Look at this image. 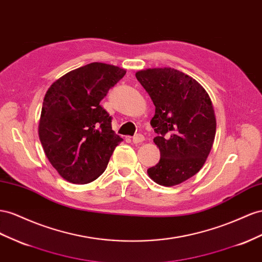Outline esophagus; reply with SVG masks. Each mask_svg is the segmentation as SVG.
Instances as JSON below:
<instances>
[{"instance_id":"obj_1","label":"esophagus","mask_w":262,"mask_h":262,"mask_svg":"<svg viewBox=\"0 0 262 262\" xmlns=\"http://www.w3.org/2000/svg\"><path fill=\"white\" fill-rule=\"evenodd\" d=\"M132 141H133V143H136V144H138V143H141V142H143V141H144V137L142 136V134H140V133H138V134H136V136H134V137L132 138Z\"/></svg>"}]
</instances>
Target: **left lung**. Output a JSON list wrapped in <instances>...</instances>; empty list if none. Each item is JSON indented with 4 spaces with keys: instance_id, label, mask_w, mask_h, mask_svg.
<instances>
[{
    "instance_id": "left-lung-1",
    "label": "left lung",
    "mask_w": 262,
    "mask_h": 262,
    "mask_svg": "<svg viewBox=\"0 0 262 262\" xmlns=\"http://www.w3.org/2000/svg\"><path fill=\"white\" fill-rule=\"evenodd\" d=\"M136 77L155 105L151 125L161 159L147 174L160 185H178L200 171L213 146V103L199 82L174 68L140 70Z\"/></svg>"
}]
</instances>
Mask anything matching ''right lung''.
<instances>
[{
	"mask_svg": "<svg viewBox=\"0 0 262 262\" xmlns=\"http://www.w3.org/2000/svg\"><path fill=\"white\" fill-rule=\"evenodd\" d=\"M125 70L91 62L63 75L45 95L38 125L46 157L62 179L87 184L107 167L121 142L100 101Z\"/></svg>",
	"mask_w": 262,
	"mask_h": 262,
	"instance_id": "1",
	"label": "right lung"
}]
</instances>
